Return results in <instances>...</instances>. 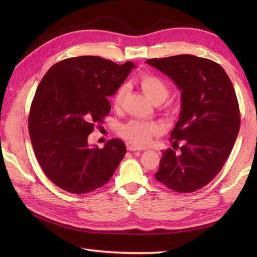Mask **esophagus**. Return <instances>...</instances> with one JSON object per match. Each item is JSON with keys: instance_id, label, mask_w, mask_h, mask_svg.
<instances>
[{"instance_id": "34e87169", "label": "esophagus", "mask_w": 257, "mask_h": 257, "mask_svg": "<svg viewBox=\"0 0 257 257\" xmlns=\"http://www.w3.org/2000/svg\"><path fill=\"white\" fill-rule=\"evenodd\" d=\"M147 148L145 147H138V146H135V145H127V150L128 151H143V150H146Z\"/></svg>"}]
</instances>
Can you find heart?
I'll return each mask as SVG.
<instances>
[{
    "mask_svg": "<svg viewBox=\"0 0 257 257\" xmlns=\"http://www.w3.org/2000/svg\"><path fill=\"white\" fill-rule=\"evenodd\" d=\"M138 84L142 88L146 96L153 104H161L164 102L169 94L168 84L161 77L149 72H145L138 77ZM126 87L121 85L112 96V104L115 108L122 105L125 96ZM167 114H173L177 110L175 103H168L164 107ZM159 132V126L153 122H143L138 120H131L122 124L119 130L120 135L128 143L136 146H144L151 142L152 137Z\"/></svg>",
    "mask_w": 257,
    "mask_h": 257,
    "instance_id": "b5f03b06",
    "label": "heart"
}]
</instances>
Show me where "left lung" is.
Returning <instances> with one entry per match:
<instances>
[{"instance_id":"1","label":"left lung","mask_w":257,"mask_h":257,"mask_svg":"<svg viewBox=\"0 0 257 257\" xmlns=\"http://www.w3.org/2000/svg\"><path fill=\"white\" fill-rule=\"evenodd\" d=\"M148 64L167 75L181 91L180 118L170 134L173 149L163 151L155 179L168 189L192 193L220 173L240 127L236 92L221 65L192 54L150 59Z\"/></svg>"}]
</instances>
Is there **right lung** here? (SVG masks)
I'll return each instance as SVG.
<instances>
[{
    "mask_svg": "<svg viewBox=\"0 0 257 257\" xmlns=\"http://www.w3.org/2000/svg\"><path fill=\"white\" fill-rule=\"evenodd\" d=\"M133 62L122 65L83 56L58 62L38 84L29 114V133L45 175L62 190L84 194L110 180L126 147L118 138L103 149L88 137L110 112L108 96L126 79Z\"/></svg>",
    "mask_w": 257,
    "mask_h": 257,
    "instance_id": "1",
    "label": "right lung"
}]
</instances>
